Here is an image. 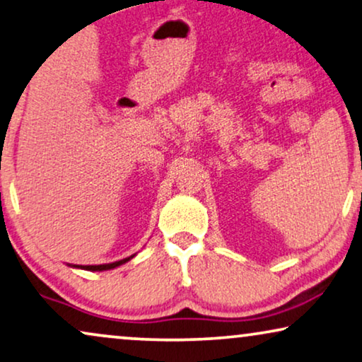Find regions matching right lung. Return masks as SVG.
Wrapping results in <instances>:
<instances>
[{
    "label": "right lung",
    "mask_w": 362,
    "mask_h": 362,
    "mask_svg": "<svg viewBox=\"0 0 362 362\" xmlns=\"http://www.w3.org/2000/svg\"><path fill=\"white\" fill-rule=\"evenodd\" d=\"M136 255H131V257L124 258V259H119V262H114V263H104V264H74V268H81V269H88V272H105V269H112V268H117L120 264L127 263L129 259H132Z\"/></svg>",
    "instance_id": "right-lung-1"
}]
</instances>
